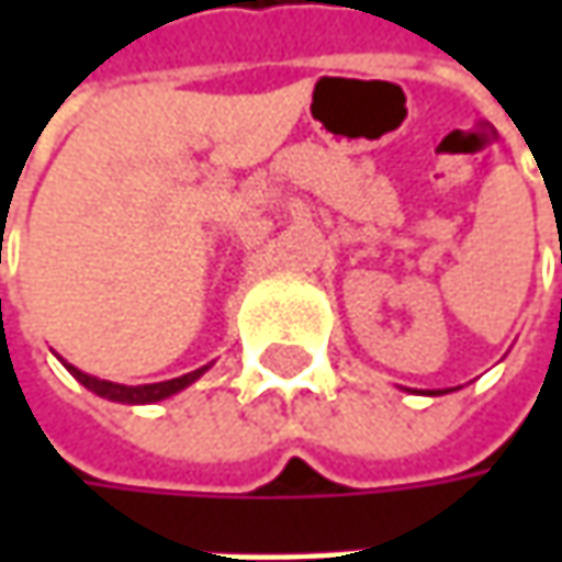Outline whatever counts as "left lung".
<instances>
[{
  "label": "left lung",
  "instance_id": "left-lung-1",
  "mask_svg": "<svg viewBox=\"0 0 562 562\" xmlns=\"http://www.w3.org/2000/svg\"><path fill=\"white\" fill-rule=\"evenodd\" d=\"M435 394H447V391H431V397H435Z\"/></svg>",
  "mask_w": 562,
  "mask_h": 562
}]
</instances>
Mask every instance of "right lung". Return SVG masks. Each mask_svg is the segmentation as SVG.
Instances as JSON below:
<instances>
[{"instance_id":"add662e5","label":"right lung","mask_w":562,"mask_h":562,"mask_svg":"<svg viewBox=\"0 0 562 562\" xmlns=\"http://www.w3.org/2000/svg\"><path fill=\"white\" fill-rule=\"evenodd\" d=\"M61 362H65V359H61ZM65 369H68V372H71V375H75L87 391H93L97 397L112 400V403H127V406H143V403H159V400L175 397L178 391L190 387L196 378L203 375L209 366L196 369V372H187V375L181 378H171V381L137 384V387H131V384H119V381H105V378H97V375H87V372H80L77 366H68V362H65Z\"/></svg>"}]
</instances>
